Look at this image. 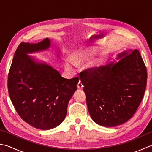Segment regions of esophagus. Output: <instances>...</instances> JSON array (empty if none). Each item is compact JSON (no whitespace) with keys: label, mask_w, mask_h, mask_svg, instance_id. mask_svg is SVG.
<instances>
[{"label":"esophagus","mask_w":152,"mask_h":152,"mask_svg":"<svg viewBox=\"0 0 152 152\" xmlns=\"http://www.w3.org/2000/svg\"><path fill=\"white\" fill-rule=\"evenodd\" d=\"M83 87V83H82V82L80 80L78 83V89H82Z\"/></svg>","instance_id":"obj_1"}]
</instances>
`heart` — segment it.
I'll return each instance as SVG.
<instances>
[{
	"instance_id": "obj_1",
	"label": "heart",
	"mask_w": 152,
	"mask_h": 152,
	"mask_svg": "<svg viewBox=\"0 0 152 152\" xmlns=\"http://www.w3.org/2000/svg\"><path fill=\"white\" fill-rule=\"evenodd\" d=\"M87 53H83V52H79V53H76L72 54V56H70V59L72 60L74 63L75 64H80L82 63L83 61H84L86 58H87ZM64 67L65 69L69 70V71H73L74 68L72 64L70 63L69 61H65L64 63Z\"/></svg>"
}]
</instances>
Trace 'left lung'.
<instances>
[{"mask_svg":"<svg viewBox=\"0 0 152 152\" xmlns=\"http://www.w3.org/2000/svg\"><path fill=\"white\" fill-rule=\"evenodd\" d=\"M118 63L89 68L80 73L93 120L104 127L124 124L136 112L147 83V70L139 51H124Z\"/></svg>","mask_w":152,"mask_h":152,"instance_id":"1","label":"left lung"}]
</instances>
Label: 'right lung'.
Instances as JSON below:
<instances>
[{
  "label": "right lung",
  "mask_w": 152,
  "mask_h": 152,
  "mask_svg": "<svg viewBox=\"0 0 152 152\" xmlns=\"http://www.w3.org/2000/svg\"><path fill=\"white\" fill-rule=\"evenodd\" d=\"M50 46L48 38L37 44L21 42L8 76L9 95L16 112L25 121L42 130L51 129L63 122L79 81L78 77L63 78L53 68L37 63L27 55Z\"/></svg>",
  "instance_id": "1"
}]
</instances>
